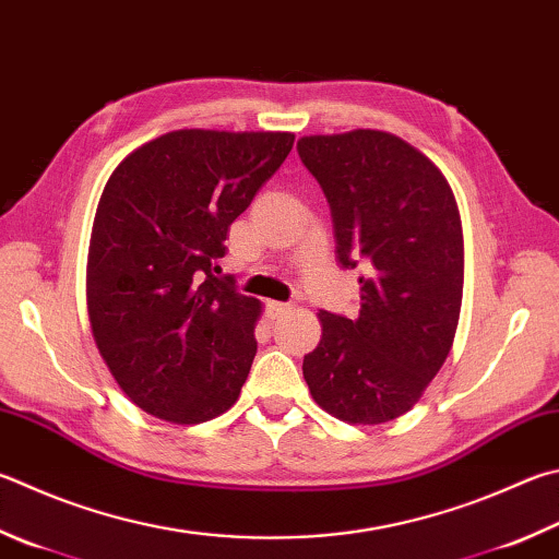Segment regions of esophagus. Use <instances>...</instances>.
Segmentation results:
<instances>
[{
    "mask_svg": "<svg viewBox=\"0 0 559 559\" xmlns=\"http://www.w3.org/2000/svg\"><path fill=\"white\" fill-rule=\"evenodd\" d=\"M288 310H290L288 302H278V300H269V302H266V312H269L271 320L281 318V314L288 312Z\"/></svg>",
    "mask_w": 559,
    "mask_h": 559,
    "instance_id": "34e87169",
    "label": "esophagus"
}]
</instances>
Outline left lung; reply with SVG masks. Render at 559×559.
<instances>
[{
  "instance_id": "1",
  "label": "left lung",
  "mask_w": 559,
  "mask_h": 559,
  "mask_svg": "<svg viewBox=\"0 0 559 559\" xmlns=\"http://www.w3.org/2000/svg\"><path fill=\"white\" fill-rule=\"evenodd\" d=\"M298 156L328 198L340 266L359 269L361 283L354 320L320 310L302 377L334 418L389 423L413 408L454 342L460 210L432 160L385 131L302 136Z\"/></svg>"
}]
</instances>
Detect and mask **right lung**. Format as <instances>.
<instances>
[{"mask_svg":"<svg viewBox=\"0 0 559 559\" xmlns=\"http://www.w3.org/2000/svg\"><path fill=\"white\" fill-rule=\"evenodd\" d=\"M288 131L180 129L109 176L87 257L97 349L141 411L198 425L245 385L261 312L217 276L229 225L290 154Z\"/></svg>","mask_w":559,"mask_h":559,"instance_id":"obj_1","label":"right lung"}]
</instances>
